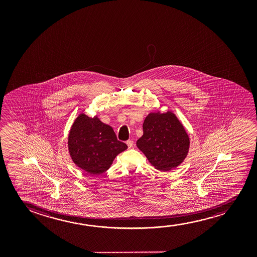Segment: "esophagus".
<instances>
[{"label":"esophagus","instance_id":"esophagus-1","mask_svg":"<svg viewBox=\"0 0 257 257\" xmlns=\"http://www.w3.org/2000/svg\"><path fill=\"white\" fill-rule=\"evenodd\" d=\"M126 145L128 146V148H132L134 147V141L129 140V141H126Z\"/></svg>","mask_w":257,"mask_h":257}]
</instances>
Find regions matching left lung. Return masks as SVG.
<instances>
[{"mask_svg": "<svg viewBox=\"0 0 257 257\" xmlns=\"http://www.w3.org/2000/svg\"><path fill=\"white\" fill-rule=\"evenodd\" d=\"M136 144L155 169L169 171L186 158L190 142L183 123L168 110L148 114L143 123V135Z\"/></svg>", "mask_w": 257, "mask_h": 257, "instance_id": "obj_1", "label": "left lung"}]
</instances>
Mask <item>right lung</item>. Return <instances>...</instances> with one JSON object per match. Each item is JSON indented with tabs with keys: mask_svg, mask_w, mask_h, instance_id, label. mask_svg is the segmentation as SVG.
Masks as SVG:
<instances>
[{
	"mask_svg": "<svg viewBox=\"0 0 257 257\" xmlns=\"http://www.w3.org/2000/svg\"><path fill=\"white\" fill-rule=\"evenodd\" d=\"M72 161L91 175L105 172L116 155L124 151L126 144L117 141L112 127L81 113L71 126L67 140Z\"/></svg>",
	"mask_w": 257,
	"mask_h": 257,
	"instance_id": "1",
	"label": "right lung"
}]
</instances>
